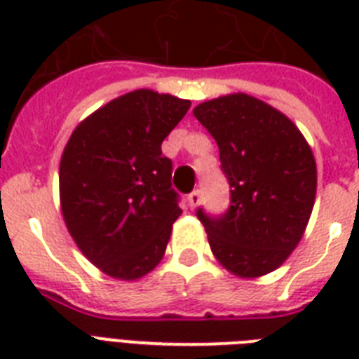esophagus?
I'll use <instances>...</instances> for the list:
<instances>
[{
  "label": "esophagus",
  "instance_id": "34e87169",
  "mask_svg": "<svg viewBox=\"0 0 359 359\" xmlns=\"http://www.w3.org/2000/svg\"><path fill=\"white\" fill-rule=\"evenodd\" d=\"M199 201H201V194H199V190H194L190 196H188V205H190L191 210H194V208H197Z\"/></svg>",
  "mask_w": 359,
  "mask_h": 359
}]
</instances>
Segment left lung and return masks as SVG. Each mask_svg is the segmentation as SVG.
<instances>
[{
  "label": "left lung",
  "mask_w": 359,
  "mask_h": 359,
  "mask_svg": "<svg viewBox=\"0 0 359 359\" xmlns=\"http://www.w3.org/2000/svg\"><path fill=\"white\" fill-rule=\"evenodd\" d=\"M219 147L231 184L222 218L197 216L222 266L255 279L283 264L302 240L317 196V163L298 126L270 104L231 93L194 108Z\"/></svg>",
  "instance_id": "1"
}]
</instances>
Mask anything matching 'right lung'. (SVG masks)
<instances>
[{
	"mask_svg": "<svg viewBox=\"0 0 359 359\" xmlns=\"http://www.w3.org/2000/svg\"><path fill=\"white\" fill-rule=\"evenodd\" d=\"M191 102L135 89L93 111L59 163V203L80 251L106 276L135 281L162 261L182 210L162 141Z\"/></svg>",
	"mask_w": 359,
	"mask_h": 359,
	"instance_id": "right-lung-1",
	"label": "right lung"
}]
</instances>
